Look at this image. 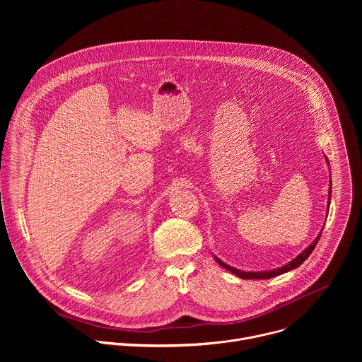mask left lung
Segmentation results:
<instances>
[{"mask_svg": "<svg viewBox=\"0 0 362 362\" xmlns=\"http://www.w3.org/2000/svg\"><path fill=\"white\" fill-rule=\"evenodd\" d=\"M328 196H329L328 200H331V187H329V194H328ZM328 206H329V202H328ZM328 211H329V209H328ZM320 238H321V233L317 236V239H315L311 245H309L300 255H298L293 261H291L289 264L284 265L282 268L272 269V271H264V272H245V271H239V269H235V268L226 265L225 262L219 261L218 257H216V261H218V264H219L221 267H223L225 269H228L229 272H232L233 275H236V276H239V278H242V279H269V278H275V276H278V275H282V274H285V272H288V271H292V269L298 268L299 265H302L303 261H306V257H308L309 255H311L313 250L315 249V246H317Z\"/></svg>", "mask_w": 362, "mask_h": 362, "instance_id": "obj_1", "label": "left lung"}]
</instances>
